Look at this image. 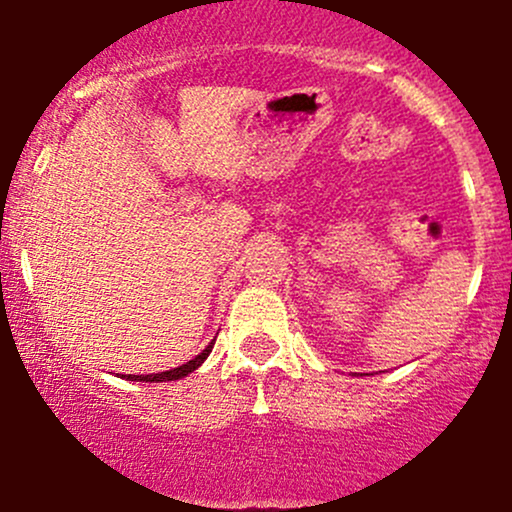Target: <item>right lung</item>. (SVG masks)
I'll return each mask as SVG.
<instances>
[{
    "label": "right lung",
    "instance_id": "obj_1",
    "mask_svg": "<svg viewBox=\"0 0 512 512\" xmlns=\"http://www.w3.org/2000/svg\"><path fill=\"white\" fill-rule=\"evenodd\" d=\"M213 343H215V341L208 343L206 351L198 353L196 358L188 360V363H184V365H179V368H171V370H166V373H154V375H127V380H134V383H166V380H181V378H186L188 373H193V370H196L198 365H201L203 360L208 358V353H211Z\"/></svg>",
    "mask_w": 512,
    "mask_h": 512
}]
</instances>
